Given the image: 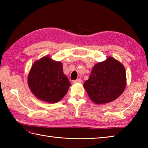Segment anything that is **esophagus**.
I'll return each instance as SVG.
<instances>
[{
	"label": "esophagus",
	"instance_id": "1",
	"mask_svg": "<svg viewBox=\"0 0 148 148\" xmlns=\"http://www.w3.org/2000/svg\"><path fill=\"white\" fill-rule=\"evenodd\" d=\"M73 83H82V79H80V78H79V79H77L76 80H74V81H73Z\"/></svg>",
	"mask_w": 148,
	"mask_h": 148
}]
</instances>
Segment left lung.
<instances>
[{"label": "left lung", "instance_id": "1", "mask_svg": "<svg viewBox=\"0 0 148 148\" xmlns=\"http://www.w3.org/2000/svg\"><path fill=\"white\" fill-rule=\"evenodd\" d=\"M126 81L124 66L109 56L105 61L93 66L89 79L85 81L83 86L90 99L100 104L118 98L124 92Z\"/></svg>", "mask_w": 148, "mask_h": 148}]
</instances>
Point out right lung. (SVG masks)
Segmentation results:
<instances>
[{
	"label": "right lung",
	"mask_w": 148,
	"mask_h": 148,
	"mask_svg": "<svg viewBox=\"0 0 148 148\" xmlns=\"http://www.w3.org/2000/svg\"><path fill=\"white\" fill-rule=\"evenodd\" d=\"M28 85L37 99L53 103L65 95L71 84L63 72L62 63L46 56L32 65Z\"/></svg>",
	"instance_id": "1"
}]
</instances>
